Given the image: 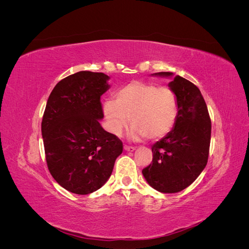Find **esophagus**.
<instances>
[{"label": "esophagus", "instance_id": "34e87169", "mask_svg": "<svg viewBox=\"0 0 249 249\" xmlns=\"http://www.w3.org/2000/svg\"><path fill=\"white\" fill-rule=\"evenodd\" d=\"M124 149L126 150V152H134L135 147H134V146H130V145H124Z\"/></svg>", "mask_w": 249, "mask_h": 249}]
</instances>
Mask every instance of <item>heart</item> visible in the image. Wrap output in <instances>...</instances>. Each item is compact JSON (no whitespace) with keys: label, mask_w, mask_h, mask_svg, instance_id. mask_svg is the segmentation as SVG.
<instances>
[{"label":"heart","mask_w":249,"mask_h":249,"mask_svg":"<svg viewBox=\"0 0 249 249\" xmlns=\"http://www.w3.org/2000/svg\"><path fill=\"white\" fill-rule=\"evenodd\" d=\"M103 111L108 130L114 136L123 134L130 117L133 139L147 137L155 140L172 130L178 117V102L176 92L169 87L134 81L118 90L114 101L105 103Z\"/></svg>","instance_id":"b5f03b06"}]
</instances>
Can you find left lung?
I'll return each instance as SVG.
<instances>
[{"instance_id":"obj_1","label":"left lung","mask_w":249,"mask_h":249,"mask_svg":"<svg viewBox=\"0 0 249 249\" xmlns=\"http://www.w3.org/2000/svg\"><path fill=\"white\" fill-rule=\"evenodd\" d=\"M153 76L171 78L172 72ZM176 92L178 112L173 129L152 146L153 162L142 175L150 187L162 193H177L190 186L205 169L211 141V119L200 90L176 76L168 84Z\"/></svg>"}]
</instances>
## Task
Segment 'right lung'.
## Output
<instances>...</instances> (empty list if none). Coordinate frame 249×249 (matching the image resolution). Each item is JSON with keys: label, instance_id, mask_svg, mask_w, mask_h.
Returning a JSON list of instances; mask_svg holds the SVG:
<instances>
[{"label": "right lung", "instance_id": "add662e5", "mask_svg": "<svg viewBox=\"0 0 249 249\" xmlns=\"http://www.w3.org/2000/svg\"><path fill=\"white\" fill-rule=\"evenodd\" d=\"M109 79L103 72L79 71L58 82L49 96L41 123L48 168L71 193L100 189L123 153V142L100 124Z\"/></svg>", "mask_w": 249, "mask_h": 249}]
</instances>
